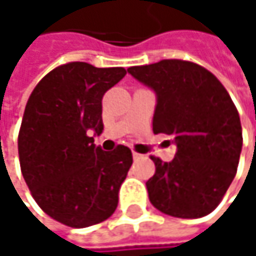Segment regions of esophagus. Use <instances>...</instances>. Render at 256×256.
<instances>
[{
    "mask_svg": "<svg viewBox=\"0 0 256 256\" xmlns=\"http://www.w3.org/2000/svg\"><path fill=\"white\" fill-rule=\"evenodd\" d=\"M142 157H144L142 154H139V152L133 151V158H134V160H139V158H142Z\"/></svg>",
    "mask_w": 256,
    "mask_h": 256,
    "instance_id": "34e87169",
    "label": "esophagus"
}]
</instances>
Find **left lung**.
<instances>
[{
	"label": "left lung",
	"mask_w": 256,
	"mask_h": 256,
	"mask_svg": "<svg viewBox=\"0 0 256 256\" xmlns=\"http://www.w3.org/2000/svg\"><path fill=\"white\" fill-rule=\"evenodd\" d=\"M157 94L152 132L174 136L175 158L151 156L156 174L146 180L150 202L175 218H202L221 203L236 176L242 124L221 81L206 68L180 59L130 66Z\"/></svg>",
	"instance_id": "obj_1"
}]
</instances>
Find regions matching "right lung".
Returning a JSON list of instances; mask_svg holds the SVG:
<instances>
[{"label": "right lung", "mask_w": 256, "mask_h": 256, "mask_svg": "<svg viewBox=\"0 0 256 256\" xmlns=\"http://www.w3.org/2000/svg\"><path fill=\"white\" fill-rule=\"evenodd\" d=\"M124 76L120 66L70 62L50 71L28 99L18 138L20 170L36 204L64 226L90 227L117 209L132 151H104L88 133H102V98Z\"/></svg>", "instance_id": "add662e5"}]
</instances>
